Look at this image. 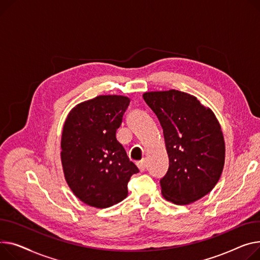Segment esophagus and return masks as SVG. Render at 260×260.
<instances>
[{"label": "esophagus", "instance_id": "esophagus-1", "mask_svg": "<svg viewBox=\"0 0 260 260\" xmlns=\"http://www.w3.org/2000/svg\"><path fill=\"white\" fill-rule=\"evenodd\" d=\"M137 166H138V168H139V170L142 172V171H144L145 169H146V161L143 159V160H141V161H139L137 163Z\"/></svg>", "mask_w": 260, "mask_h": 260}]
</instances>
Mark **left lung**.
I'll return each mask as SVG.
<instances>
[{
	"label": "left lung",
	"instance_id": "obj_1",
	"mask_svg": "<svg viewBox=\"0 0 260 260\" xmlns=\"http://www.w3.org/2000/svg\"><path fill=\"white\" fill-rule=\"evenodd\" d=\"M163 128L169 167L160 180L163 197L176 205L208 194L224 164V141L213 112L177 90L143 94Z\"/></svg>",
	"mask_w": 260,
	"mask_h": 260
}]
</instances>
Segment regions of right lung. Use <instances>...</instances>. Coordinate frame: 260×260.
I'll use <instances>...</instances> for the list:
<instances>
[{"instance_id":"add662e5","label":"right lung","mask_w":260,"mask_h":260,"mask_svg":"<svg viewBox=\"0 0 260 260\" xmlns=\"http://www.w3.org/2000/svg\"><path fill=\"white\" fill-rule=\"evenodd\" d=\"M129 101L101 95L81 102L69 113L62 128L66 181L81 202L96 208L123 201L131 177L139 172L116 138Z\"/></svg>"}]
</instances>
